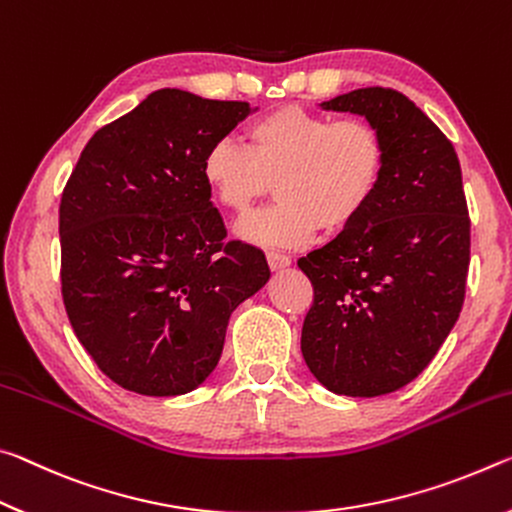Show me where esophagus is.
<instances>
[{
	"instance_id": "1",
	"label": "esophagus",
	"mask_w": 512,
	"mask_h": 512,
	"mask_svg": "<svg viewBox=\"0 0 512 512\" xmlns=\"http://www.w3.org/2000/svg\"><path fill=\"white\" fill-rule=\"evenodd\" d=\"M267 265H270L272 272H279L290 265V256L279 254V251H267Z\"/></svg>"
}]
</instances>
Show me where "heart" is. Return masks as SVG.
<instances>
[{
	"mask_svg": "<svg viewBox=\"0 0 512 512\" xmlns=\"http://www.w3.org/2000/svg\"><path fill=\"white\" fill-rule=\"evenodd\" d=\"M245 145L220 138L201 161L208 192L231 215H247L276 186L279 204L238 226L261 247H299L320 229L335 236L363 215L379 192L388 145L365 117L281 106L251 120Z\"/></svg>",
	"mask_w": 512,
	"mask_h": 512,
	"instance_id": "1",
	"label": "heart"
}]
</instances>
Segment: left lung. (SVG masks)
<instances>
[{
    "instance_id": "8db88e82",
    "label": "left lung",
    "mask_w": 512,
    "mask_h": 512,
    "mask_svg": "<svg viewBox=\"0 0 512 512\" xmlns=\"http://www.w3.org/2000/svg\"><path fill=\"white\" fill-rule=\"evenodd\" d=\"M320 106L374 122L388 167L370 208L297 261L313 283L301 354L335 395L379 397L431 363L463 308V174L449 138L397 90L358 88Z\"/></svg>"
}]
</instances>
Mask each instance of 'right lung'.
Wrapping results in <instances>:
<instances>
[{"label": "right lung", "instance_id": "obj_1", "mask_svg": "<svg viewBox=\"0 0 512 512\" xmlns=\"http://www.w3.org/2000/svg\"><path fill=\"white\" fill-rule=\"evenodd\" d=\"M251 113L163 88L88 140L58 208L74 333L124 390L177 397L208 379L236 308L270 279L226 229L201 161Z\"/></svg>", "mask_w": 512, "mask_h": 512}]
</instances>
